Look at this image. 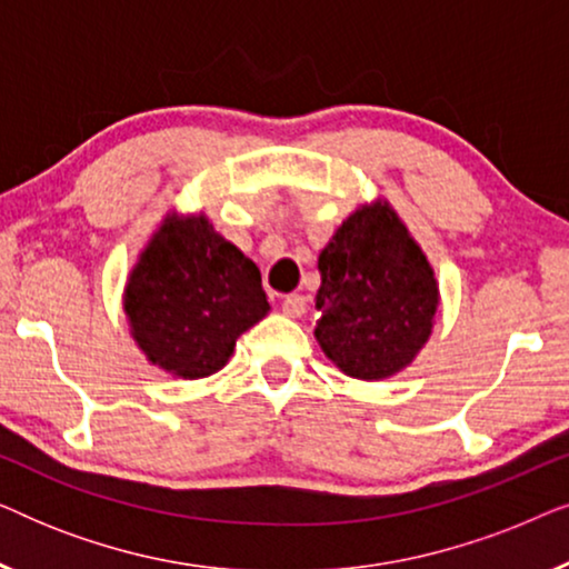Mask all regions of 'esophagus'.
<instances>
[{"label": "esophagus", "instance_id": "obj_1", "mask_svg": "<svg viewBox=\"0 0 569 569\" xmlns=\"http://www.w3.org/2000/svg\"><path fill=\"white\" fill-rule=\"evenodd\" d=\"M308 308V300L302 298V295H284L282 298V313L290 316V318H300L302 313H306Z\"/></svg>", "mask_w": 569, "mask_h": 569}]
</instances>
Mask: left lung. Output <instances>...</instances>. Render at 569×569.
I'll use <instances>...</instances> for the list:
<instances>
[{
  "label": "left lung",
  "instance_id": "8db88e82",
  "mask_svg": "<svg viewBox=\"0 0 569 569\" xmlns=\"http://www.w3.org/2000/svg\"><path fill=\"white\" fill-rule=\"evenodd\" d=\"M316 339L347 376L380 380L415 360L432 333L438 282L399 214L360 207L318 256Z\"/></svg>",
  "mask_w": 569,
  "mask_h": 569
}]
</instances>
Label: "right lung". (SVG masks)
Instances as JSON below:
<instances>
[{"instance_id": "add662e5", "label": "right lung", "mask_w": 569, "mask_h": 569, "mask_svg": "<svg viewBox=\"0 0 569 569\" xmlns=\"http://www.w3.org/2000/svg\"><path fill=\"white\" fill-rule=\"evenodd\" d=\"M123 308L147 360L183 380L224 368L240 333L269 313L259 267L204 214L162 222L131 271Z\"/></svg>"}]
</instances>
